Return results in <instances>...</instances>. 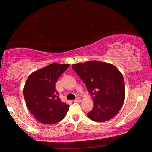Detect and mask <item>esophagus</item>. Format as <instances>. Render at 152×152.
Here are the masks:
<instances>
[{
  "label": "esophagus",
  "instance_id": "obj_1",
  "mask_svg": "<svg viewBox=\"0 0 152 152\" xmlns=\"http://www.w3.org/2000/svg\"><path fill=\"white\" fill-rule=\"evenodd\" d=\"M80 97H77L76 99H74V102H80Z\"/></svg>",
  "mask_w": 152,
  "mask_h": 152
}]
</instances>
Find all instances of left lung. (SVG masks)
I'll return each mask as SVG.
<instances>
[{
    "label": "left lung",
    "mask_w": 152,
    "mask_h": 152,
    "mask_svg": "<svg viewBox=\"0 0 152 152\" xmlns=\"http://www.w3.org/2000/svg\"><path fill=\"white\" fill-rule=\"evenodd\" d=\"M93 97L94 106L87 113L91 120L105 122L114 118L123 105L125 97L122 74L114 66L97 61L72 66Z\"/></svg>",
    "instance_id": "obj_1"
}]
</instances>
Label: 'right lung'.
Instances as JSON below:
<instances>
[{
  "label": "right lung",
  "mask_w": 152,
  "mask_h": 152,
  "mask_svg": "<svg viewBox=\"0 0 152 152\" xmlns=\"http://www.w3.org/2000/svg\"><path fill=\"white\" fill-rule=\"evenodd\" d=\"M68 64L53 63L29 76L23 88L26 104L31 114L45 124H55L64 118L69 105L61 102L55 83Z\"/></svg>",
  "instance_id": "add662e5"
}]
</instances>
